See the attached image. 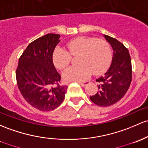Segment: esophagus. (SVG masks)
<instances>
[{"instance_id": "obj_1", "label": "esophagus", "mask_w": 148, "mask_h": 148, "mask_svg": "<svg viewBox=\"0 0 148 148\" xmlns=\"http://www.w3.org/2000/svg\"><path fill=\"white\" fill-rule=\"evenodd\" d=\"M81 86H86L88 84V82H78Z\"/></svg>"}]
</instances>
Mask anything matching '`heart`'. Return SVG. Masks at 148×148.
Listing matches in <instances>:
<instances>
[{"mask_svg": "<svg viewBox=\"0 0 148 148\" xmlns=\"http://www.w3.org/2000/svg\"><path fill=\"white\" fill-rule=\"evenodd\" d=\"M69 52L56 48L53 62L58 69L63 70L70 64L71 56H79L78 66H70L63 72L66 81H84L94 74L108 70L112 60V50L107 40L92 37H78L66 44Z\"/></svg>", "mask_w": 148, "mask_h": 148, "instance_id": "1", "label": "heart"}]
</instances>
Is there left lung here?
Masks as SVG:
<instances>
[{
  "label": "left lung",
  "instance_id": "1",
  "mask_svg": "<svg viewBox=\"0 0 148 148\" xmlns=\"http://www.w3.org/2000/svg\"><path fill=\"white\" fill-rule=\"evenodd\" d=\"M104 36L113 49L112 61L105 76L96 79L99 91L90 99L98 106L107 107L117 103L127 92L132 79V66L129 50L124 44L108 35Z\"/></svg>",
  "mask_w": 148,
  "mask_h": 148
}]
</instances>
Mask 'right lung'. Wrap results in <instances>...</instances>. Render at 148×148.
<instances>
[{"mask_svg": "<svg viewBox=\"0 0 148 148\" xmlns=\"http://www.w3.org/2000/svg\"><path fill=\"white\" fill-rule=\"evenodd\" d=\"M60 36L48 34L29 43L19 59L16 70L17 86L26 101L40 111L60 105L67 86L61 85V76L53 62Z\"/></svg>", "mask_w": 148, "mask_h": 148, "instance_id": "add662e5", "label": "right lung"}]
</instances>
